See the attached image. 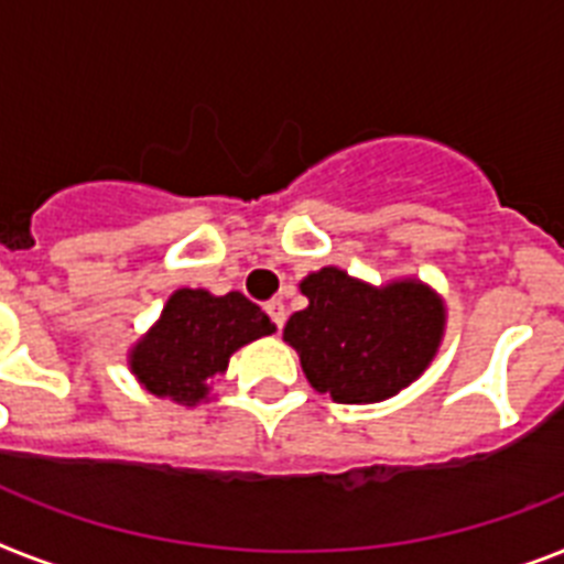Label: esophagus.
<instances>
[{
    "label": "esophagus",
    "mask_w": 564,
    "mask_h": 564,
    "mask_svg": "<svg viewBox=\"0 0 564 564\" xmlns=\"http://www.w3.org/2000/svg\"><path fill=\"white\" fill-rule=\"evenodd\" d=\"M264 311H268V316H271L276 328H282V325H285V319H288L285 302H282V300H271V302H268V305H264Z\"/></svg>",
    "instance_id": "1"
}]
</instances>
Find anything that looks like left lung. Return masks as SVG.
Listing matches in <instances>:
<instances>
[{"mask_svg":"<svg viewBox=\"0 0 564 564\" xmlns=\"http://www.w3.org/2000/svg\"><path fill=\"white\" fill-rule=\"evenodd\" d=\"M308 308L285 325L302 371L337 403H377L426 371L444 337V300L417 279L369 285L339 268L300 282Z\"/></svg>","mask_w":564,"mask_h":564,"instance_id":"left-lung-1","label":"left lung"}]
</instances>
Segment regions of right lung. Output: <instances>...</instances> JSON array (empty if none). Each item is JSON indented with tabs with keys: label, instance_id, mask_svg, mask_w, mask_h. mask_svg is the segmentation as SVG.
Here are the masks:
<instances>
[{
	"label": "right lung",
	"instance_id": "1",
	"mask_svg": "<svg viewBox=\"0 0 564 564\" xmlns=\"http://www.w3.org/2000/svg\"><path fill=\"white\" fill-rule=\"evenodd\" d=\"M273 332L271 316L245 293L213 296L202 288H181L134 343L129 369L147 392L195 406L207 400L209 380L225 375L232 351Z\"/></svg>",
	"mask_w": 564,
	"mask_h": 564
}]
</instances>
